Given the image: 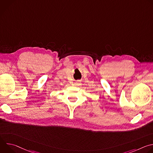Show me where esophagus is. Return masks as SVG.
I'll use <instances>...</instances> for the list:
<instances>
[{"label":"esophagus","mask_w":153,"mask_h":153,"mask_svg":"<svg viewBox=\"0 0 153 153\" xmlns=\"http://www.w3.org/2000/svg\"><path fill=\"white\" fill-rule=\"evenodd\" d=\"M80 83V81L78 80L76 81V82L74 83V85H79Z\"/></svg>","instance_id":"1"}]
</instances>
